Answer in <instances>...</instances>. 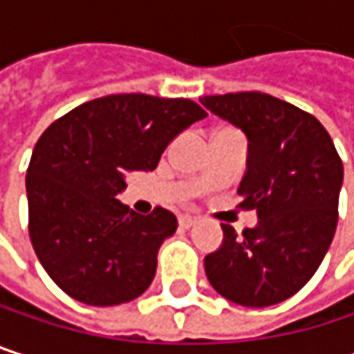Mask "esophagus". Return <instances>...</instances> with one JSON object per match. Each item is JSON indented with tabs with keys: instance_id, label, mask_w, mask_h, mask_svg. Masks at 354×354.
Here are the masks:
<instances>
[{
	"instance_id": "34e87169",
	"label": "esophagus",
	"mask_w": 354,
	"mask_h": 354,
	"mask_svg": "<svg viewBox=\"0 0 354 354\" xmlns=\"http://www.w3.org/2000/svg\"><path fill=\"white\" fill-rule=\"evenodd\" d=\"M178 223H180V227H190V225L196 223V217H192V215H180L178 217Z\"/></svg>"
}]
</instances>
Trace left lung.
Segmentation results:
<instances>
[{"instance_id":"8db88e82","label":"left lung","mask_w":354,"mask_h":354,"mask_svg":"<svg viewBox=\"0 0 354 354\" xmlns=\"http://www.w3.org/2000/svg\"><path fill=\"white\" fill-rule=\"evenodd\" d=\"M201 104L248 139L240 207L256 227H223L205 272L225 299L266 308L295 295L318 270L338 223L342 162L316 116L262 92L203 96Z\"/></svg>"}]
</instances>
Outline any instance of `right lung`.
I'll return each instance as SVG.
<instances>
[{"label":"right lung","instance_id":"add662e5","mask_svg":"<svg viewBox=\"0 0 354 354\" xmlns=\"http://www.w3.org/2000/svg\"><path fill=\"white\" fill-rule=\"evenodd\" d=\"M207 112L186 98L112 94L73 108L36 141L26 172L28 232L48 277L86 306L147 291L176 215H139L116 194L129 172L156 170L168 143Z\"/></svg>","mask_w":354,"mask_h":354}]
</instances>
